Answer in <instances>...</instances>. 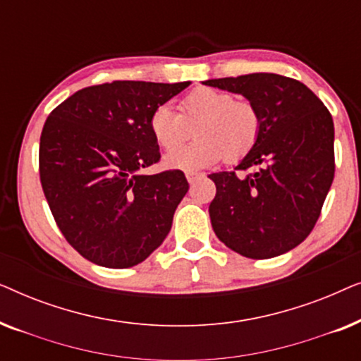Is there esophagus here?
Masks as SVG:
<instances>
[{"label":"esophagus","instance_id":"1","mask_svg":"<svg viewBox=\"0 0 361 361\" xmlns=\"http://www.w3.org/2000/svg\"><path fill=\"white\" fill-rule=\"evenodd\" d=\"M200 176H202L200 172H194V171H189V172H187V174H185L187 180H189V184H194V182H195L197 179H199Z\"/></svg>","mask_w":361,"mask_h":361}]
</instances>
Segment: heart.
<instances>
[{
    "label": "heart",
    "instance_id": "heart-1",
    "mask_svg": "<svg viewBox=\"0 0 361 361\" xmlns=\"http://www.w3.org/2000/svg\"><path fill=\"white\" fill-rule=\"evenodd\" d=\"M177 108L179 113L159 106L149 118L151 135L166 151L183 144L192 129L197 136L190 147L166 156V164L172 169H200L221 157L225 162H238L258 141L259 110L253 102L236 98L231 92L197 88Z\"/></svg>",
    "mask_w": 361,
    "mask_h": 361
}]
</instances>
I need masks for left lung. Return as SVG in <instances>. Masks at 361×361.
Listing matches in <instances>:
<instances>
[{"instance_id":"8db88e82","label":"left lung","mask_w":361,"mask_h":361,"mask_svg":"<svg viewBox=\"0 0 361 361\" xmlns=\"http://www.w3.org/2000/svg\"><path fill=\"white\" fill-rule=\"evenodd\" d=\"M205 85L253 102L258 141L235 171L215 172L209 207L221 243L251 259L295 248L317 224L335 174L334 120L322 100L278 73L215 78Z\"/></svg>"}]
</instances>
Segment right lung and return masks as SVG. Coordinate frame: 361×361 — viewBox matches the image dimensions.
I'll list each match as a JSON object with an SVG mask.
<instances>
[{"instance_id": "1", "label": "right lung", "mask_w": 361, "mask_h": 361, "mask_svg": "<svg viewBox=\"0 0 361 361\" xmlns=\"http://www.w3.org/2000/svg\"><path fill=\"white\" fill-rule=\"evenodd\" d=\"M190 82L115 80L54 108L39 145V177L63 238L105 268L145 261L169 233L189 190L184 172L142 176L161 159L151 113Z\"/></svg>"}]
</instances>
